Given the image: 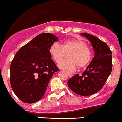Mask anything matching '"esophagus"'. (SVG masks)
Wrapping results in <instances>:
<instances>
[{
    "mask_svg": "<svg viewBox=\"0 0 122 122\" xmlns=\"http://www.w3.org/2000/svg\"><path fill=\"white\" fill-rule=\"evenodd\" d=\"M68 76H69V77H72V76H73V74H72V73H69V72H68Z\"/></svg>",
    "mask_w": 122,
    "mask_h": 122,
    "instance_id": "34e87169",
    "label": "esophagus"
}]
</instances>
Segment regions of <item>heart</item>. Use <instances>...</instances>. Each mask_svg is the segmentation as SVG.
Segmentation results:
<instances>
[{
	"label": "heart",
	"instance_id": "b5f03b06",
	"mask_svg": "<svg viewBox=\"0 0 122 122\" xmlns=\"http://www.w3.org/2000/svg\"><path fill=\"white\" fill-rule=\"evenodd\" d=\"M50 54L56 63L62 61L65 54H68V60L58 65L60 69L73 71L77 66L80 68L86 67L92 60V52L84 41L79 39L68 40L61 46L54 44L50 47Z\"/></svg>",
	"mask_w": 122,
	"mask_h": 122
}]
</instances>
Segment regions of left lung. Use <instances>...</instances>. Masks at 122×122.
<instances>
[{"mask_svg": "<svg viewBox=\"0 0 122 122\" xmlns=\"http://www.w3.org/2000/svg\"><path fill=\"white\" fill-rule=\"evenodd\" d=\"M91 42L95 56L86 70L76 74L68 81L69 88L81 96H90L100 91L112 71V51L105 42L97 37L82 33Z\"/></svg>", "mask_w": 122, "mask_h": 122, "instance_id": "8db88e82", "label": "left lung"}]
</instances>
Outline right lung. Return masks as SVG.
I'll list each match as a JSON object with an SVG mask.
<instances>
[{
  "label": "right lung",
  "mask_w": 122,
  "mask_h": 122,
  "mask_svg": "<svg viewBox=\"0 0 122 122\" xmlns=\"http://www.w3.org/2000/svg\"><path fill=\"white\" fill-rule=\"evenodd\" d=\"M58 37L50 33L39 34L20 48L10 65V84L22 102L32 104L42 98L49 81L58 71L51 59L50 49Z\"/></svg>",
  "instance_id": "1"
}]
</instances>
